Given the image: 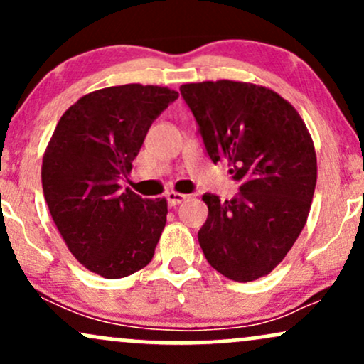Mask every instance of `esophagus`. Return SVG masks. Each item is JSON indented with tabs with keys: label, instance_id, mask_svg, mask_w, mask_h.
I'll list each match as a JSON object with an SVG mask.
<instances>
[{
	"label": "esophagus",
	"instance_id": "esophagus-1",
	"mask_svg": "<svg viewBox=\"0 0 364 364\" xmlns=\"http://www.w3.org/2000/svg\"><path fill=\"white\" fill-rule=\"evenodd\" d=\"M166 198H168L169 207H176V205H179V203H181V202H185V200L188 198V195H185V193H178V191H169V193L166 195Z\"/></svg>",
	"mask_w": 364,
	"mask_h": 364
}]
</instances>
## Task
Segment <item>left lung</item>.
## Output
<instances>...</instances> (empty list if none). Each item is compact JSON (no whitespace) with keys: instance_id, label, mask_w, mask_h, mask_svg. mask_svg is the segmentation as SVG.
I'll return each mask as SVG.
<instances>
[{"instance_id":"obj_1","label":"left lung","mask_w":364,"mask_h":364,"mask_svg":"<svg viewBox=\"0 0 364 364\" xmlns=\"http://www.w3.org/2000/svg\"><path fill=\"white\" fill-rule=\"evenodd\" d=\"M185 99L208 157L241 181L232 200L202 196L198 231L212 267L237 282L265 277L284 260L310 214L316 154L299 112L277 92L248 82L185 83Z\"/></svg>"}]
</instances>
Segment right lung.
<instances>
[{
  "label": "right lung",
  "instance_id": "right-lung-1",
  "mask_svg": "<svg viewBox=\"0 0 364 364\" xmlns=\"http://www.w3.org/2000/svg\"><path fill=\"white\" fill-rule=\"evenodd\" d=\"M178 95L141 83L107 87L83 95L58 121L43 157L44 198L68 250L90 272L121 279L152 260L168 200L119 191L118 181Z\"/></svg>",
  "mask_w": 364,
  "mask_h": 364
}]
</instances>
